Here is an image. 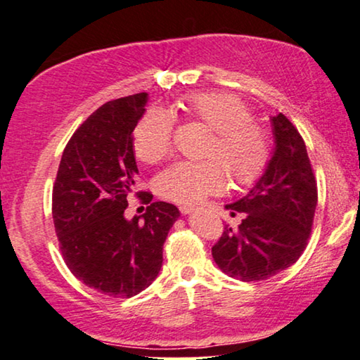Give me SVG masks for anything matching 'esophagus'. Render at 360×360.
<instances>
[{
    "mask_svg": "<svg viewBox=\"0 0 360 360\" xmlns=\"http://www.w3.org/2000/svg\"><path fill=\"white\" fill-rule=\"evenodd\" d=\"M179 210H181V214L189 215V214H192V212H195V207L194 205H181Z\"/></svg>",
    "mask_w": 360,
    "mask_h": 360,
    "instance_id": "1",
    "label": "esophagus"
}]
</instances>
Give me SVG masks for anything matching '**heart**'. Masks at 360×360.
<instances>
[{
    "label": "heart",
    "instance_id": "heart-1",
    "mask_svg": "<svg viewBox=\"0 0 360 360\" xmlns=\"http://www.w3.org/2000/svg\"><path fill=\"white\" fill-rule=\"evenodd\" d=\"M187 119L214 131L205 150L215 161H181L169 166L156 179V191L168 200L191 204L217 194L226 186V174L236 186L248 187L261 179L271 158L269 134L252 120L245 101L233 94L204 91L187 94L179 103ZM174 134L173 114L151 109L134 130V150L145 163L155 165L171 153ZM219 160L220 165L216 163Z\"/></svg>",
    "mask_w": 360,
    "mask_h": 360
}]
</instances>
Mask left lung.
Instances as JSON below:
<instances>
[{
  "instance_id": "left-lung-1",
  "label": "left lung",
  "mask_w": 360,
  "mask_h": 360,
  "mask_svg": "<svg viewBox=\"0 0 360 360\" xmlns=\"http://www.w3.org/2000/svg\"><path fill=\"white\" fill-rule=\"evenodd\" d=\"M274 153L255 187L226 205L243 214L212 248L217 266L245 282L266 281L297 262L310 238L318 202L305 141L283 114L271 119Z\"/></svg>"
}]
</instances>
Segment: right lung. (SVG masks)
I'll list each match as a JSON object with an SVG mask.
<instances>
[{"instance_id": "right-lung-1", "label": "right lung", "mask_w": 360, "mask_h": 360, "mask_svg": "<svg viewBox=\"0 0 360 360\" xmlns=\"http://www.w3.org/2000/svg\"><path fill=\"white\" fill-rule=\"evenodd\" d=\"M148 94L114 99L89 115L65 146L52 194L55 233L72 274L109 297H134L160 274L163 245L178 207L151 202L141 217L124 219L139 168L134 129Z\"/></svg>"}]
</instances>
